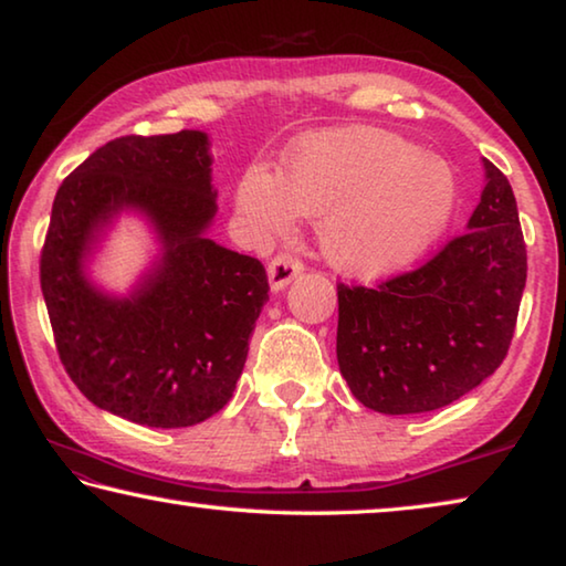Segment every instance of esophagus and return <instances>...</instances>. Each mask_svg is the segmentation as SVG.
<instances>
[{
    "mask_svg": "<svg viewBox=\"0 0 566 566\" xmlns=\"http://www.w3.org/2000/svg\"><path fill=\"white\" fill-rule=\"evenodd\" d=\"M304 264L292 254H276L274 260L266 266V276H270V290L282 292L286 284L302 274Z\"/></svg>",
    "mask_w": 566,
    "mask_h": 566,
    "instance_id": "esophagus-1",
    "label": "esophagus"
}]
</instances>
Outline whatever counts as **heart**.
<instances>
[{
    "instance_id": "1",
    "label": "heart",
    "mask_w": 566,
    "mask_h": 566,
    "mask_svg": "<svg viewBox=\"0 0 566 566\" xmlns=\"http://www.w3.org/2000/svg\"><path fill=\"white\" fill-rule=\"evenodd\" d=\"M239 214L260 232L319 217V247L334 270L379 280L407 266L442 232L454 177L442 159L397 134L357 127L296 147L280 177L252 165L239 177Z\"/></svg>"
}]
</instances>
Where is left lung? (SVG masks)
Listing matches in <instances>:
<instances>
[{
    "mask_svg": "<svg viewBox=\"0 0 566 566\" xmlns=\"http://www.w3.org/2000/svg\"><path fill=\"white\" fill-rule=\"evenodd\" d=\"M486 187L467 232L421 266L337 286V359L352 395L381 415L452 405L504 361L526 284L510 179L484 159Z\"/></svg>",
    "mask_w": 566,
    "mask_h": 566,
    "instance_id": "8db88e82",
    "label": "left lung"
}]
</instances>
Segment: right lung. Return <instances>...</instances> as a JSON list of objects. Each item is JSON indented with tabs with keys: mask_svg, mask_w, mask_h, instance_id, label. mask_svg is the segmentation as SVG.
Masks as SVG:
<instances>
[{
	"mask_svg": "<svg viewBox=\"0 0 566 566\" xmlns=\"http://www.w3.org/2000/svg\"><path fill=\"white\" fill-rule=\"evenodd\" d=\"M124 208L148 217L163 254L127 297H112L83 270ZM214 214L209 137L197 129L112 139L56 189L40 282L56 352L92 405L179 429L232 399L270 282L260 260L207 237Z\"/></svg>",
	"mask_w": 566,
	"mask_h": 566,
	"instance_id": "right-lung-1",
	"label": "right lung"
}]
</instances>
